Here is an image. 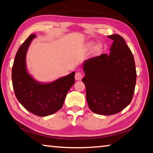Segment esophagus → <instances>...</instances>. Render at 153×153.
<instances>
[{
  "label": "esophagus",
  "mask_w": 153,
  "mask_h": 153,
  "mask_svg": "<svg viewBox=\"0 0 153 153\" xmlns=\"http://www.w3.org/2000/svg\"><path fill=\"white\" fill-rule=\"evenodd\" d=\"M82 78V74L80 71H77L75 74V79L76 80H81Z\"/></svg>",
  "instance_id": "esophagus-1"
}]
</instances>
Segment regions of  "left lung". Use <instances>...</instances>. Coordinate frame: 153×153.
<instances>
[{
	"label": "left lung",
	"instance_id": "8db88e82",
	"mask_svg": "<svg viewBox=\"0 0 153 153\" xmlns=\"http://www.w3.org/2000/svg\"><path fill=\"white\" fill-rule=\"evenodd\" d=\"M113 40L110 53L91 57L83 63L86 100L93 112L112 115L128 105L134 95L137 71L134 57L120 35Z\"/></svg>",
	"mask_w": 153,
	"mask_h": 153
}]
</instances>
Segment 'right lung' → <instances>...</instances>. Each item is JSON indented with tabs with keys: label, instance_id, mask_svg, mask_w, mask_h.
Segmentation results:
<instances>
[{
	"label": "right lung",
	"instance_id": "obj_1",
	"mask_svg": "<svg viewBox=\"0 0 153 153\" xmlns=\"http://www.w3.org/2000/svg\"><path fill=\"white\" fill-rule=\"evenodd\" d=\"M36 37L30 35L16 52L12 69L13 86L16 98L26 110L39 116H47L62 108L75 82V72L49 83H41L33 78L27 71L26 55Z\"/></svg>",
	"mask_w": 153,
	"mask_h": 153
}]
</instances>
